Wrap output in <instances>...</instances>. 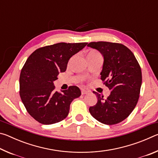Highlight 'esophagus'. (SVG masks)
<instances>
[{"label":"esophagus","instance_id":"obj_1","mask_svg":"<svg viewBox=\"0 0 158 158\" xmlns=\"http://www.w3.org/2000/svg\"><path fill=\"white\" fill-rule=\"evenodd\" d=\"M89 92L88 91V90H85V89H81V94L82 95H85V94H87V93H89Z\"/></svg>","mask_w":158,"mask_h":158}]
</instances>
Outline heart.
I'll list each match as a JSON object with an SVG mask.
<instances>
[{
  "mask_svg": "<svg viewBox=\"0 0 158 158\" xmlns=\"http://www.w3.org/2000/svg\"><path fill=\"white\" fill-rule=\"evenodd\" d=\"M95 55H99V53L95 52V51H91V52H90L89 53V54H88V56H95Z\"/></svg>",
  "mask_w": 158,
  "mask_h": 158,
  "instance_id": "1",
  "label": "heart"
}]
</instances>
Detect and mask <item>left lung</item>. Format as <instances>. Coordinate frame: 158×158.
Listing matches in <instances>:
<instances>
[{
  "label": "left lung",
  "instance_id": "left-lung-1",
  "mask_svg": "<svg viewBox=\"0 0 158 158\" xmlns=\"http://www.w3.org/2000/svg\"><path fill=\"white\" fill-rule=\"evenodd\" d=\"M87 46L98 50L104 56L100 79L111 90L105 99L93 91L98 102L89 108L90 113L102 123H119L137 104L142 81L141 67L134 53L122 44L92 42Z\"/></svg>",
  "mask_w": 158,
  "mask_h": 158
}]
</instances>
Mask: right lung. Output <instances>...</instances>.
Masks as SVG:
<instances>
[{"label":"right lung","instance_id":"1","mask_svg":"<svg viewBox=\"0 0 158 158\" xmlns=\"http://www.w3.org/2000/svg\"><path fill=\"white\" fill-rule=\"evenodd\" d=\"M87 42L60 43L40 47L29 56L21 69L19 95L28 114L44 125L58 123L68 116L74 99L81 95L76 85L55 90L53 81L66 70L68 60Z\"/></svg>","mask_w":158,"mask_h":158}]
</instances>
